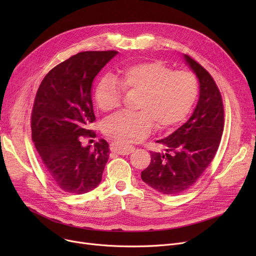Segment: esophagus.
Returning <instances> with one entry per match:
<instances>
[{"mask_svg":"<svg viewBox=\"0 0 256 256\" xmlns=\"http://www.w3.org/2000/svg\"><path fill=\"white\" fill-rule=\"evenodd\" d=\"M111 150L119 154L126 156V154L134 152V150H135V147H134L132 145H128V144L122 143V142H114L111 144Z\"/></svg>","mask_w":256,"mask_h":256,"instance_id":"obj_1","label":"esophagus"}]
</instances>
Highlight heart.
Here are the masks:
<instances>
[{
    "label": "heart",
    "mask_w": 256,
    "mask_h": 256,
    "mask_svg": "<svg viewBox=\"0 0 256 256\" xmlns=\"http://www.w3.org/2000/svg\"><path fill=\"white\" fill-rule=\"evenodd\" d=\"M122 88L139 92L137 113H118L104 124L108 136L121 142H137L145 138L156 124L167 130L178 124L196 100L198 83L188 70H172L162 61H145L130 64L114 76H104L94 91L98 109L110 113L120 106Z\"/></svg>",
    "instance_id": "b5f03b06"
}]
</instances>
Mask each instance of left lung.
I'll return each instance as SVG.
<instances>
[{
  "label": "left lung",
  "instance_id": "8db88e82",
  "mask_svg": "<svg viewBox=\"0 0 256 256\" xmlns=\"http://www.w3.org/2000/svg\"><path fill=\"white\" fill-rule=\"evenodd\" d=\"M186 63L199 80V100L192 116L165 139L164 154L150 152V166L142 180L165 195H176L192 186L216 154L224 126L221 93L212 76L191 57Z\"/></svg>",
  "mask_w": 256,
  "mask_h": 256
}]
</instances>
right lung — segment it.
Here are the masks:
<instances>
[{
    "mask_svg": "<svg viewBox=\"0 0 256 256\" xmlns=\"http://www.w3.org/2000/svg\"><path fill=\"white\" fill-rule=\"evenodd\" d=\"M116 50L82 52L54 67L40 84L31 116L32 140L52 182L64 192L85 194L102 182L109 158L104 139L82 146L96 120L91 98L93 80L117 55Z\"/></svg>",
    "mask_w": 256,
    "mask_h": 256,
    "instance_id": "obj_1",
    "label": "right lung"
}]
</instances>
